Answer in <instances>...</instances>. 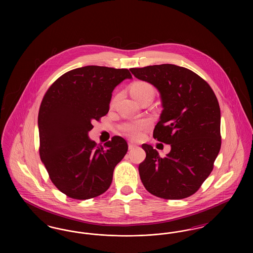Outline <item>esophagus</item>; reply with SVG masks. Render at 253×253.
Returning a JSON list of instances; mask_svg holds the SVG:
<instances>
[{
  "label": "esophagus",
  "instance_id": "1",
  "mask_svg": "<svg viewBox=\"0 0 253 253\" xmlns=\"http://www.w3.org/2000/svg\"><path fill=\"white\" fill-rule=\"evenodd\" d=\"M128 148H129V150H130V151H132L133 149L137 148V146L135 144H133L132 142H129V144H128Z\"/></svg>",
  "mask_w": 253,
  "mask_h": 253
}]
</instances>
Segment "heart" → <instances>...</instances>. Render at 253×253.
I'll return each instance as SVG.
<instances>
[{
  "label": "heart",
  "instance_id": "obj_1",
  "mask_svg": "<svg viewBox=\"0 0 253 253\" xmlns=\"http://www.w3.org/2000/svg\"><path fill=\"white\" fill-rule=\"evenodd\" d=\"M130 92L135 100H138L142 96L149 94H154V89L152 85L146 82H135L131 85ZM150 127V122L148 121H137L126 123L123 125L122 129L132 139H137L141 136L142 132Z\"/></svg>",
  "mask_w": 253,
  "mask_h": 253
}]
</instances>
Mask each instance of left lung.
Listing matches in <instances>:
<instances>
[{
    "mask_svg": "<svg viewBox=\"0 0 253 253\" xmlns=\"http://www.w3.org/2000/svg\"><path fill=\"white\" fill-rule=\"evenodd\" d=\"M130 71L159 92L163 110L154 137L170 145L165 157L151 145H142L146 158L138 167L140 179L157 197H189L211 172L221 148L216 96L202 78L185 67L160 64Z\"/></svg>",
    "mask_w": 253,
    "mask_h": 253,
    "instance_id": "obj_1",
    "label": "left lung"
}]
</instances>
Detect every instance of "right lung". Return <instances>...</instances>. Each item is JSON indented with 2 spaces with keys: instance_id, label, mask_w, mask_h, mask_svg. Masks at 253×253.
Segmentation results:
<instances>
[{
  "instance_id": "obj_1",
  "label": "right lung",
  "mask_w": 253,
  "mask_h": 253,
  "mask_svg": "<svg viewBox=\"0 0 253 253\" xmlns=\"http://www.w3.org/2000/svg\"><path fill=\"white\" fill-rule=\"evenodd\" d=\"M126 79H132L128 69L88 65L63 74L42 98L40 157L53 184L71 198L85 200L105 193L128 151L121 136L96 147L88 135L92 122L108 113L114 89Z\"/></svg>"
}]
</instances>
